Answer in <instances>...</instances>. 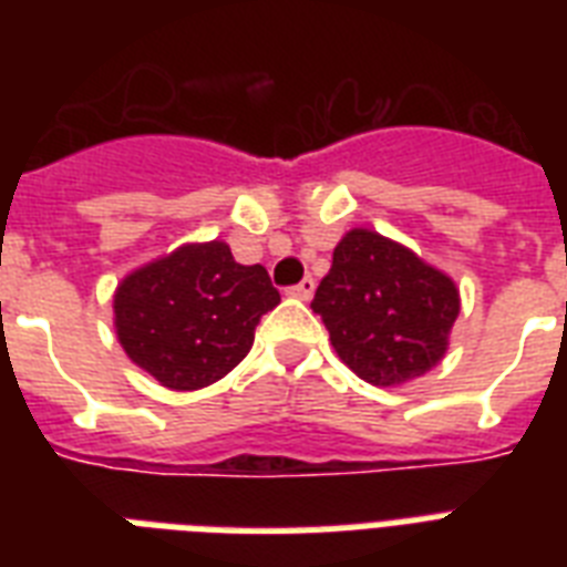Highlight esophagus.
<instances>
[{"label":"esophagus","mask_w":567,"mask_h":567,"mask_svg":"<svg viewBox=\"0 0 567 567\" xmlns=\"http://www.w3.org/2000/svg\"><path fill=\"white\" fill-rule=\"evenodd\" d=\"M311 293H315V279L311 276H306L300 285L288 288V297H293V300H311Z\"/></svg>","instance_id":"obj_1"}]
</instances>
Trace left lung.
I'll list each match as a JSON object with an SVG mask.
<instances>
[{
    "mask_svg": "<svg viewBox=\"0 0 567 567\" xmlns=\"http://www.w3.org/2000/svg\"><path fill=\"white\" fill-rule=\"evenodd\" d=\"M458 306L444 270L371 229L338 240L311 300L338 359L379 388L405 385L444 359Z\"/></svg>",
    "mask_w": 567,
    "mask_h": 567,
    "instance_id": "1",
    "label": "left lung"
}]
</instances>
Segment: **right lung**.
Segmentation results:
<instances>
[{
    "instance_id": "obj_1",
    "label": "right lung",
    "mask_w": 567,
    "mask_h": 567,
    "mask_svg": "<svg viewBox=\"0 0 567 567\" xmlns=\"http://www.w3.org/2000/svg\"><path fill=\"white\" fill-rule=\"evenodd\" d=\"M279 291L261 265H238L229 244H182L137 267L114 291V329L132 362L171 391L223 379L256 341Z\"/></svg>"
}]
</instances>
